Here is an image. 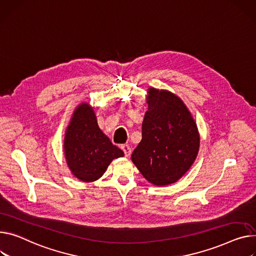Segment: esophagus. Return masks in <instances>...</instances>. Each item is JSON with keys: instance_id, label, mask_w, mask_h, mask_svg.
<instances>
[{"instance_id": "34e87169", "label": "esophagus", "mask_w": 256, "mask_h": 256, "mask_svg": "<svg viewBox=\"0 0 256 256\" xmlns=\"http://www.w3.org/2000/svg\"><path fill=\"white\" fill-rule=\"evenodd\" d=\"M122 149L124 150L126 156H130V153H132V148L130 147V145H128V144H124V145L122 146Z\"/></svg>"}]
</instances>
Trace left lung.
Wrapping results in <instances>:
<instances>
[{
  "label": "left lung",
  "mask_w": 256,
  "mask_h": 256,
  "mask_svg": "<svg viewBox=\"0 0 256 256\" xmlns=\"http://www.w3.org/2000/svg\"><path fill=\"white\" fill-rule=\"evenodd\" d=\"M147 100L142 140L134 150L132 160L150 183L168 185L178 181L196 158L198 126L176 94L151 88Z\"/></svg>",
  "instance_id": "8db88e82"
}]
</instances>
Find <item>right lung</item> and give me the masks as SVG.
<instances>
[{
    "label": "right lung",
    "mask_w": 256,
    "mask_h": 256,
    "mask_svg": "<svg viewBox=\"0 0 256 256\" xmlns=\"http://www.w3.org/2000/svg\"><path fill=\"white\" fill-rule=\"evenodd\" d=\"M64 149L68 166L83 182L98 180L114 158L124 156L100 130L88 103L80 104L74 111L66 130Z\"/></svg>",
    "instance_id": "1"
}]
</instances>
